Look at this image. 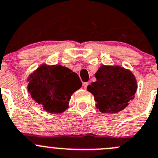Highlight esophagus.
<instances>
[{"label": "esophagus", "mask_w": 158, "mask_h": 158, "mask_svg": "<svg viewBox=\"0 0 158 158\" xmlns=\"http://www.w3.org/2000/svg\"><path fill=\"white\" fill-rule=\"evenodd\" d=\"M88 85H89V82H83V85H82V86H83L84 89H86V87H87Z\"/></svg>", "instance_id": "1"}]
</instances>
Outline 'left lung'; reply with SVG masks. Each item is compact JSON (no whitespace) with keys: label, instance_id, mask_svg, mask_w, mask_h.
<instances>
[{"label":"left lung","instance_id":"left-lung-1","mask_svg":"<svg viewBox=\"0 0 158 158\" xmlns=\"http://www.w3.org/2000/svg\"><path fill=\"white\" fill-rule=\"evenodd\" d=\"M97 81L87 86L101 113L120 112L135 97L136 79L129 69L102 64L95 73Z\"/></svg>","mask_w":158,"mask_h":158}]
</instances>
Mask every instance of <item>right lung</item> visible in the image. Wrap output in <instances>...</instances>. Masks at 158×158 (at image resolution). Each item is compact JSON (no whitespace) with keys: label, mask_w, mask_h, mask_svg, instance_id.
<instances>
[{"label":"right lung","mask_w":158,"mask_h":158,"mask_svg":"<svg viewBox=\"0 0 158 158\" xmlns=\"http://www.w3.org/2000/svg\"><path fill=\"white\" fill-rule=\"evenodd\" d=\"M27 82L32 99L52 114L69 108L72 95L82 86L76 72L61 64H40L28 76Z\"/></svg>","instance_id":"obj_1"}]
</instances>
